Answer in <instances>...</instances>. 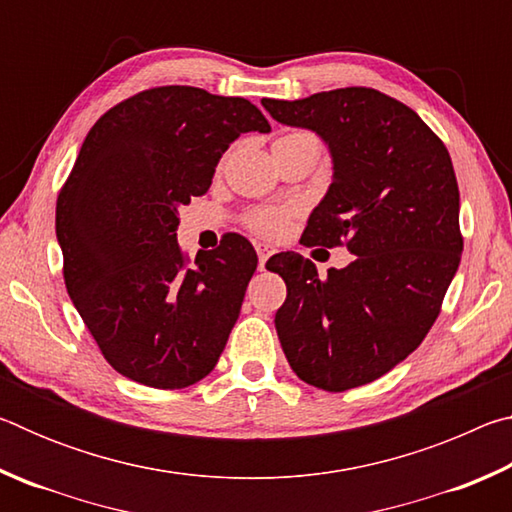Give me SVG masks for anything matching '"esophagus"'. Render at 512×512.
Returning a JSON list of instances; mask_svg holds the SVG:
<instances>
[{"label": "esophagus", "instance_id": "esophagus-1", "mask_svg": "<svg viewBox=\"0 0 512 512\" xmlns=\"http://www.w3.org/2000/svg\"><path fill=\"white\" fill-rule=\"evenodd\" d=\"M255 250H257V259H259V271H262V268L268 262V257L275 253V248L268 246V244H255Z\"/></svg>", "mask_w": 512, "mask_h": 512}]
</instances>
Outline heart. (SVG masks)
<instances>
[{
    "label": "heart",
    "instance_id": "obj_1",
    "mask_svg": "<svg viewBox=\"0 0 512 512\" xmlns=\"http://www.w3.org/2000/svg\"><path fill=\"white\" fill-rule=\"evenodd\" d=\"M291 135H305V133H291ZM291 135H284V137H291ZM248 225L262 237H280L289 225V212L275 210V207H266V210H257L250 214Z\"/></svg>",
    "mask_w": 512,
    "mask_h": 512
}]
</instances>
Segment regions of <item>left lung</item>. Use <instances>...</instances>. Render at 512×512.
I'll return each instance as SVG.
<instances>
[{
  "label": "left lung",
  "mask_w": 512,
  "mask_h": 512,
  "mask_svg": "<svg viewBox=\"0 0 512 512\" xmlns=\"http://www.w3.org/2000/svg\"><path fill=\"white\" fill-rule=\"evenodd\" d=\"M262 106L316 133L332 158V185L300 241L354 255L327 277L298 253L268 262L287 282L277 339L302 381L348 391L393 370L438 318L463 253L452 158L418 112L370 88Z\"/></svg>",
  "instance_id": "8db88e82"
}]
</instances>
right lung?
<instances>
[{
  "label": "right lung",
  "instance_id": "right-lung-1",
  "mask_svg": "<svg viewBox=\"0 0 512 512\" xmlns=\"http://www.w3.org/2000/svg\"><path fill=\"white\" fill-rule=\"evenodd\" d=\"M268 131L248 99L189 85L135 94L90 128L58 194L56 237L69 298L119 375L173 391L216 366L257 255L232 235L187 264L178 210L210 189L241 133Z\"/></svg>",
  "mask_w": 512,
  "mask_h": 512
}]
</instances>
